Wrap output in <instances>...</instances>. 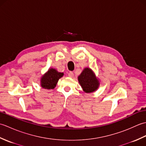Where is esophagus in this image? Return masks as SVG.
<instances>
[{"mask_svg":"<svg viewBox=\"0 0 146 146\" xmlns=\"http://www.w3.org/2000/svg\"><path fill=\"white\" fill-rule=\"evenodd\" d=\"M68 76H69L70 77H71V78H72V77L74 76L73 72H72V71H70L69 73H68Z\"/></svg>","mask_w":146,"mask_h":146,"instance_id":"1","label":"esophagus"}]
</instances>
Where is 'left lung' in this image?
Here are the masks:
<instances>
[{
    "mask_svg": "<svg viewBox=\"0 0 146 146\" xmlns=\"http://www.w3.org/2000/svg\"><path fill=\"white\" fill-rule=\"evenodd\" d=\"M78 82L86 93L95 92L98 88L99 82L90 68H86L78 76Z\"/></svg>",
    "mask_w": 146,
    "mask_h": 146,
    "instance_id": "8db88e82",
    "label": "left lung"
}]
</instances>
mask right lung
Segmentation results:
<instances>
[{
  "label": "right lung",
  "instance_id": "obj_1",
  "mask_svg": "<svg viewBox=\"0 0 146 146\" xmlns=\"http://www.w3.org/2000/svg\"><path fill=\"white\" fill-rule=\"evenodd\" d=\"M63 76V73H60L55 69H49L41 78V86L46 89H53L57 84L58 80Z\"/></svg>",
  "mask_w": 146,
  "mask_h": 146
}]
</instances>
